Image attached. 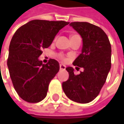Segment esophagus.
<instances>
[{"label":"esophagus","instance_id":"34e87169","mask_svg":"<svg viewBox=\"0 0 124 124\" xmlns=\"http://www.w3.org/2000/svg\"><path fill=\"white\" fill-rule=\"evenodd\" d=\"M65 68H66V66L64 64H60V70H65Z\"/></svg>","mask_w":124,"mask_h":124}]
</instances>
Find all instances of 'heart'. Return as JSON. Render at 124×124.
Returning <instances> with one entry per match:
<instances>
[{"instance_id":"heart-1","label":"heart","mask_w":124,"mask_h":124,"mask_svg":"<svg viewBox=\"0 0 124 124\" xmlns=\"http://www.w3.org/2000/svg\"><path fill=\"white\" fill-rule=\"evenodd\" d=\"M74 36H75V35H74ZM72 37H73V36H72Z\"/></svg>"}]
</instances>
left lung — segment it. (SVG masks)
I'll list each match as a JSON object with an SVG mask.
<instances>
[{"mask_svg": "<svg viewBox=\"0 0 124 124\" xmlns=\"http://www.w3.org/2000/svg\"><path fill=\"white\" fill-rule=\"evenodd\" d=\"M83 39L81 54L73 65L83 67V72L75 75L72 67L66 68L69 78L62 83V89L70 100L87 103L99 94L111 70V46L106 34L100 27L87 22L70 23Z\"/></svg>", "mask_w": 124, "mask_h": 124, "instance_id": "8db88e82", "label": "left lung"}]
</instances>
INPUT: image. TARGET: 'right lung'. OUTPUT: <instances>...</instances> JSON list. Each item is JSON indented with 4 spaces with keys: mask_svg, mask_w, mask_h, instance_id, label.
<instances>
[{
    "mask_svg": "<svg viewBox=\"0 0 124 124\" xmlns=\"http://www.w3.org/2000/svg\"><path fill=\"white\" fill-rule=\"evenodd\" d=\"M66 21L32 20L14 34L9 46L7 65L13 85L18 95L29 103L42 101L49 84L60 70L59 62L39 60L43 48L49 47Z\"/></svg>",
    "mask_w": 124,
    "mask_h": 124,
    "instance_id": "1",
    "label": "right lung"
}]
</instances>
